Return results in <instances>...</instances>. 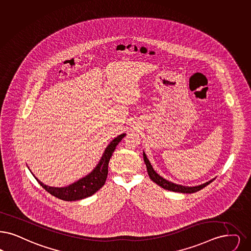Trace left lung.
Masks as SVG:
<instances>
[{"instance_id": "1", "label": "left lung", "mask_w": 251, "mask_h": 251, "mask_svg": "<svg viewBox=\"0 0 251 251\" xmlns=\"http://www.w3.org/2000/svg\"><path fill=\"white\" fill-rule=\"evenodd\" d=\"M144 161L145 163L147 165V169H148V174L151 177V180L153 182H155L157 185L161 186V188L165 189V190H168L171 191H176V192H182V193H193V192H196V191H199L201 189H203L204 187H206L207 185H209L212 180L208 181L204 184H201L200 186H196V187H185V186H180V185H176V184H174L170 181L166 180L164 178H162L161 176H160L155 171L153 170L152 166H151V162L149 161V159L147 158L146 154L144 153Z\"/></svg>"}]
</instances>
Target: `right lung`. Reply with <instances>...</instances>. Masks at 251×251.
Returning a JSON list of instances; mask_svg holds the SVG:
<instances>
[{
	"label": "right lung",
	"instance_id": "1",
	"mask_svg": "<svg viewBox=\"0 0 251 251\" xmlns=\"http://www.w3.org/2000/svg\"><path fill=\"white\" fill-rule=\"evenodd\" d=\"M124 136H125V133H122L111 142L104 151L100 162L90 175L83 177L80 180L76 181L75 183L72 184L68 187H64V188L49 187L44 185L36 177L35 179L39 182V184L46 191L60 200L69 201L81 200V199L90 197L96 191H99L104 185L107 177V174H108V163L112 157V154L116 150V147L119 145V143L122 140Z\"/></svg>",
	"mask_w": 251,
	"mask_h": 251
}]
</instances>
